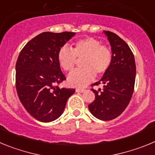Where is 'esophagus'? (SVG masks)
<instances>
[{"mask_svg": "<svg viewBox=\"0 0 155 155\" xmlns=\"http://www.w3.org/2000/svg\"><path fill=\"white\" fill-rule=\"evenodd\" d=\"M76 91L77 92H84V88H81V87H78V88H76Z\"/></svg>", "mask_w": 155, "mask_h": 155, "instance_id": "esophagus-1", "label": "esophagus"}]
</instances>
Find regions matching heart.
<instances>
[{
    "mask_svg": "<svg viewBox=\"0 0 155 155\" xmlns=\"http://www.w3.org/2000/svg\"><path fill=\"white\" fill-rule=\"evenodd\" d=\"M83 68L68 76L69 84L74 87H84L97 75L102 74L109 69L113 61V53L109 46L102 45L101 41L87 37L76 42L72 48L67 45L61 46L57 53V61L63 70L71 72L81 59Z\"/></svg>",
    "mask_w": 155,
    "mask_h": 155,
    "instance_id": "1",
    "label": "heart"
}]
</instances>
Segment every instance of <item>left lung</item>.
<instances>
[{
    "label": "left lung",
    "mask_w": 155,
    "mask_h": 155,
    "mask_svg": "<svg viewBox=\"0 0 155 155\" xmlns=\"http://www.w3.org/2000/svg\"><path fill=\"white\" fill-rule=\"evenodd\" d=\"M111 45L113 61L100 81L103 89L92 90L95 98L88 105L91 114L101 120H112L121 114L130 103L136 78L135 59L127 42L112 31H104Z\"/></svg>",
    "instance_id": "left-lung-1"
}]
</instances>
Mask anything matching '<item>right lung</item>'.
<instances>
[{
	"label": "right lung",
	"instance_id": "right-lung-1",
	"mask_svg": "<svg viewBox=\"0 0 155 155\" xmlns=\"http://www.w3.org/2000/svg\"><path fill=\"white\" fill-rule=\"evenodd\" d=\"M74 32L46 31L34 37L21 50L16 62L18 95L35 120L49 123L61 116L74 88L57 86L66 77L57 61V53Z\"/></svg>",
	"mask_w": 155,
	"mask_h": 155
}]
</instances>
